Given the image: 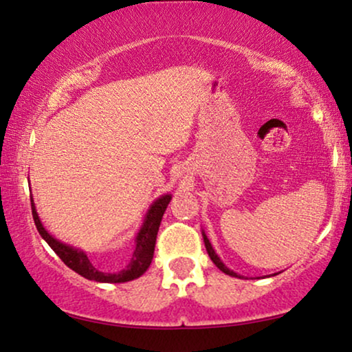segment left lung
Listing matches in <instances>:
<instances>
[{
	"mask_svg": "<svg viewBox=\"0 0 352 352\" xmlns=\"http://www.w3.org/2000/svg\"><path fill=\"white\" fill-rule=\"evenodd\" d=\"M201 233H203V240H204V246H206V251H208V254H209V257H210V261L214 262L215 265L219 267L220 270L223 272V274H227V275H230V277H236V278H243L241 275H238L236 272H233V270H230L228 269L227 265L223 264L222 262V259H220L219 257V254L217 252H215V250L212 248V245H210V241H209V238H208V235H206V232L204 230H201Z\"/></svg>",
	"mask_w": 352,
	"mask_h": 352,
	"instance_id": "left-lung-1",
	"label": "left lung"
}]
</instances>
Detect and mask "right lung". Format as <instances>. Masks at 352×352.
Here are the masks:
<instances>
[{
  "label": "right lung",
  "mask_w": 352,
  "mask_h": 352,
  "mask_svg": "<svg viewBox=\"0 0 352 352\" xmlns=\"http://www.w3.org/2000/svg\"><path fill=\"white\" fill-rule=\"evenodd\" d=\"M172 195L166 193L159 196L157 199H154L151 206H149L146 214H144L143 222L140 225L137 235H135V248L132 256L127 264L122 267L117 272H107L98 267L93 262L88 254L80 248H75L67 243H63L58 238H54L51 233L46 230L45 225L41 223V219L38 212H36L34 196H32V214H34V220L36 225V230L41 235V238L48 243L56 254L60 257V261L64 262L69 269L77 272L78 275L85 277L88 280H95L100 283H125L132 282V280L142 277L144 272L148 270V267L151 265L153 256H154V246H156V238L159 225H161L162 215L166 212L168 203H170Z\"/></svg>",
  "instance_id": "right-lung-1"
}]
</instances>
